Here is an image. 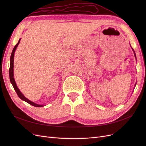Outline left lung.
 <instances>
[{
    "label": "left lung",
    "mask_w": 146,
    "mask_h": 146,
    "mask_svg": "<svg viewBox=\"0 0 146 146\" xmlns=\"http://www.w3.org/2000/svg\"><path fill=\"white\" fill-rule=\"evenodd\" d=\"M130 47H131V46H130ZM131 48H132V50H133V52H134V55H135V58H136V54H135V51H134V50H133V48L131 47ZM135 86H136V84H135Z\"/></svg>",
    "instance_id": "left-lung-1"
}]
</instances>
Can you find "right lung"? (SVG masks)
I'll use <instances>...</instances> for the list:
<instances>
[{
  "instance_id": "add662e5",
  "label": "right lung",
  "mask_w": 146,
  "mask_h": 146,
  "mask_svg": "<svg viewBox=\"0 0 146 146\" xmlns=\"http://www.w3.org/2000/svg\"><path fill=\"white\" fill-rule=\"evenodd\" d=\"M21 39V38H20L19 39L18 42L16 44V45L14 47V48H13L12 53L11 54V56H10V69H9V76H10V82L12 84L13 88H14L15 91L16 92L17 96H19V98L21 100H23L26 102H27L28 104H29L31 105L34 106V107H44V105H39V104H37L36 103H34V102H33L32 101H31V100H29L27 98H25V97L23 94V93H22V92L20 91V90H19V88H17V85L16 83V82H15V80L14 78V74H13V71H14V70H14V69H13V68H14V56H15V53L16 48H17V46L19 45V44L20 42Z\"/></svg>"
}]
</instances>
